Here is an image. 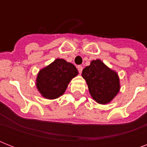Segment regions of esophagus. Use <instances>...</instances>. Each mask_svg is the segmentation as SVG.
I'll return each mask as SVG.
<instances>
[{"label": "esophagus", "instance_id": "esophagus-1", "mask_svg": "<svg viewBox=\"0 0 147 147\" xmlns=\"http://www.w3.org/2000/svg\"><path fill=\"white\" fill-rule=\"evenodd\" d=\"M77 68H78V71H79V73H82V69H83V67L82 66V65H78V67H77Z\"/></svg>", "mask_w": 147, "mask_h": 147}]
</instances>
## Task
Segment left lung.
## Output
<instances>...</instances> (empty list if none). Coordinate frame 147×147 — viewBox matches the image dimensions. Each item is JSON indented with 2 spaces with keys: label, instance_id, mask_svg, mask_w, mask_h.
<instances>
[{
  "label": "left lung",
  "instance_id": "left-lung-1",
  "mask_svg": "<svg viewBox=\"0 0 147 147\" xmlns=\"http://www.w3.org/2000/svg\"><path fill=\"white\" fill-rule=\"evenodd\" d=\"M82 76L86 81L91 96L98 104L111 102L120 92L117 73L100 59L92 60L90 65L83 69Z\"/></svg>",
  "mask_w": 147,
  "mask_h": 147
}]
</instances>
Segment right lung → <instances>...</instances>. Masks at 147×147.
Wrapping results in <instances>:
<instances>
[{
    "label": "right lung",
    "instance_id": "right-lung-1",
    "mask_svg": "<svg viewBox=\"0 0 147 147\" xmlns=\"http://www.w3.org/2000/svg\"><path fill=\"white\" fill-rule=\"evenodd\" d=\"M78 74V70L73 64L63 59H56L40 70L36 85L43 98L53 100L64 94L69 82Z\"/></svg>",
    "mask_w": 147,
    "mask_h": 147
}]
</instances>
